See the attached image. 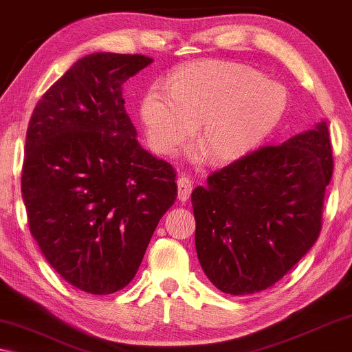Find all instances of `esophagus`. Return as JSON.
<instances>
[{"instance_id":"obj_1","label":"esophagus","mask_w":352,"mask_h":352,"mask_svg":"<svg viewBox=\"0 0 352 352\" xmlns=\"http://www.w3.org/2000/svg\"><path fill=\"white\" fill-rule=\"evenodd\" d=\"M192 189H194V182L190 181V177L187 176L177 177V197H179L181 201L189 200Z\"/></svg>"}]
</instances>
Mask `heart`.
Listing matches in <instances>:
<instances>
[{"mask_svg": "<svg viewBox=\"0 0 352 352\" xmlns=\"http://www.w3.org/2000/svg\"><path fill=\"white\" fill-rule=\"evenodd\" d=\"M285 89L247 65L228 60H197L176 70L168 88L152 86L144 96L141 117L147 141L160 155H171L194 136L195 162L211 153L214 162H234L252 152L280 120Z\"/></svg>", "mask_w": 352, "mask_h": 352, "instance_id": "b5f03b06", "label": "heart"}]
</instances>
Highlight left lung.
<instances>
[{"instance_id":"1","label":"left lung","mask_w":352,"mask_h":352,"mask_svg":"<svg viewBox=\"0 0 352 352\" xmlns=\"http://www.w3.org/2000/svg\"><path fill=\"white\" fill-rule=\"evenodd\" d=\"M333 157L325 122L211 173L192 192L195 250L218 290H266L309 252L322 229Z\"/></svg>"}]
</instances>
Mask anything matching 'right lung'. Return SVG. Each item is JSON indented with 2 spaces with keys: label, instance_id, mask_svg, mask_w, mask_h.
I'll return each instance as SVG.
<instances>
[{
  "label": "right lung",
  "instance_id": "add662e5",
  "mask_svg": "<svg viewBox=\"0 0 352 352\" xmlns=\"http://www.w3.org/2000/svg\"><path fill=\"white\" fill-rule=\"evenodd\" d=\"M153 59L96 52L38 100L27 128L22 199L28 228L59 276L91 295L136 276L176 171L138 142L123 83Z\"/></svg>",
  "mask_w": 352,
  "mask_h": 352
}]
</instances>
